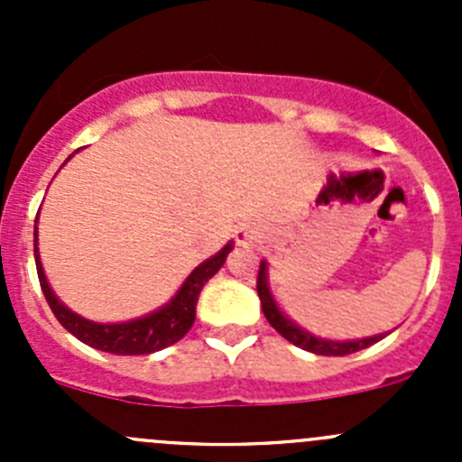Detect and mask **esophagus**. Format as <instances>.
I'll list each match as a JSON object with an SVG mask.
<instances>
[{
  "instance_id": "obj_1",
  "label": "esophagus",
  "mask_w": 462,
  "mask_h": 462,
  "mask_svg": "<svg viewBox=\"0 0 462 462\" xmlns=\"http://www.w3.org/2000/svg\"><path fill=\"white\" fill-rule=\"evenodd\" d=\"M259 239V227L257 226H244L239 230V244L250 245Z\"/></svg>"
}]
</instances>
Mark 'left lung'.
I'll return each mask as SVG.
<instances>
[{
  "mask_svg": "<svg viewBox=\"0 0 462 462\" xmlns=\"http://www.w3.org/2000/svg\"><path fill=\"white\" fill-rule=\"evenodd\" d=\"M257 292H259V300H261V309H263V315H265V319L270 321V326H273V328L277 330L282 337H286L288 342H292L295 346L304 348V351L315 353V356H351V353L362 351V348L371 346V344L380 342V339L384 337V335H374V337L356 339V342H330V339L315 337V335L301 330L300 326L292 324V321L277 309L274 300L270 297L268 286H265V263L259 265Z\"/></svg>",
  "mask_w": 462,
  "mask_h": 462,
  "instance_id": "8db88e82",
  "label": "left lung"
}]
</instances>
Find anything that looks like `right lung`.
Wrapping results in <instances>:
<instances>
[{
	"label": "right lung",
	"instance_id": "1",
	"mask_svg": "<svg viewBox=\"0 0 462 462\" xmlns=\"http://www.w3.org/2000/svg\"><path fill=\"white\" fill-rule=\"evenodd\" d=\"M232 245H226L218 254L208 259L199 268L192 270L180 291L176 292L174 300L165 306V309L156 310V313L147 315L143 319L125 321V324H96L88 321L80 315L71 313L64 304H60L58 297L49 288V282L44 277V270L40 263V253H37V223H35V265L37 277H40L42 292H44L46 301H49L51 310L58 318L60 324L76 335L80 342L88 346L97 348L105 353H116V356H147V353L161 351V348L171 346L179 339L185 337L189 328H192L194 319H197V301L201 295V288L208 283L209 277L218 273L226 257L230 254Z\"/></svg>",
	"mask_w": 462,
	"mask_h": 462
}]
</instances>
